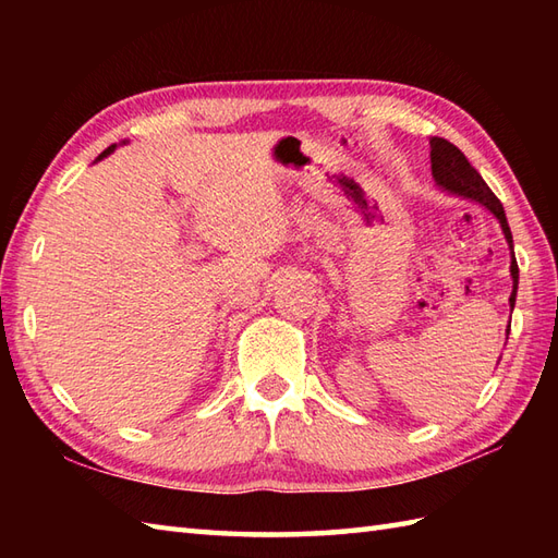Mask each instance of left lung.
I'll return each instance as SVG.
<instances>
[{
	"label": "left lung",
	"mask_w": 558,
	"mask_h": 558,
	"mask_svg": "<svg viewBox=\"0 0 558 558\" xmlns=\"http://www.w3.org/2000/svg\"><path fill=\"white\" fill-rule=\"evenodd\" d=\"M429 146H432V153H429V156H432V174H434L436 184L448 189L450 194L465 196V198L477 201V204H482V206H487L496 216V220L501 222L506 242L513 252V234H511V228H508V220H506L501 201L494 196V192L487 186V182L482 180L480 172L472 168L468 158L460 153V148H456L453 144H450V141L434 136L429 141ZM511 276H513V292H511V300H508V302H511V310H513L515 292H518V260H515V256H511Z\"/></svg>",
	"instance_id": "8db88e82"
}]
</instances>
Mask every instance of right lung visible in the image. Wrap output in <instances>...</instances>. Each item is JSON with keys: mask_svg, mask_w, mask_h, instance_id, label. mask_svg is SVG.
Listing matches in <instances>:
<instances>
[{"mask_svg": "<svg viewBox=\"0 0 558 558\" xmlns=\"http://www.w3.org/2000/svg\"><path fill=\"white\" fill-rule=\"evenodd\" d=\"M112 148H114V146H110L108 150H102V156H108V153H112ZM102 156H100V158H102Z\"/></svg>", "mask_w": 558, "mask_h": 558, "instance_id": "right-lung-1", "label": "right lung"}]
</instances>
